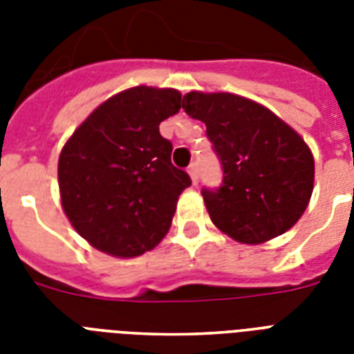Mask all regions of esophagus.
<instances>
[{
    "label": "esophagus",
    "instance_id": "esophagus-1",
    "mask_svg": "<svg viewBox=\"0 0 354 354\" xmlns=\"http://www.w3.org/2000/svg\"><path fill=\"white\" fill-rule=\"evenodd\" d=\"M189 174H191V180H193V183L196 185V183H198V178H200V169H198V163H196V161L189 165Z\"/></svg>",
    "mask_w": 354,
    "mask_h": 354
}]
</instances>
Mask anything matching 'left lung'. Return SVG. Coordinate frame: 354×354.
Masks as SVG:
<instances>
[{
    "label": "left lung",
    "mask_w": 354,
    "mask_h": 354,
    "mask_svg": "<svg viewBox=\"0 0 354 354\" xmlns=\"http://www.w3.org/2000/svg\"><path fill=\"white\" fill-rule=\"evenodd\" d=\"M182 108L205 122L221 161V185L202 189L213 224L244 244L290 230L313 194L314 160L305 141L270 110L233 93L191 91Z\"/></svg>",
    "instance_id": "left-lung-1"
}]
</instances>
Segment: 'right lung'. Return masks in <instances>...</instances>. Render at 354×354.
Segmentation results:
<instances>
[{"instance_id":"right-lung-1","label":"right lung","mask_w":354,"mask_h":354,"mask_svg":"<svg viewBox=\"0 0 354 354\" xmlns=\"http://www.w3.org/2000/svg\"><path fill=\"white\" fill-rule=\"evenodd\" d=\"M180 108L176 90L130 88L102 102L64 145L62 207L97 250L136 257L169 232L191 178L172 165V143L160 133V122Z\"/></svg>"}]
</instances>
